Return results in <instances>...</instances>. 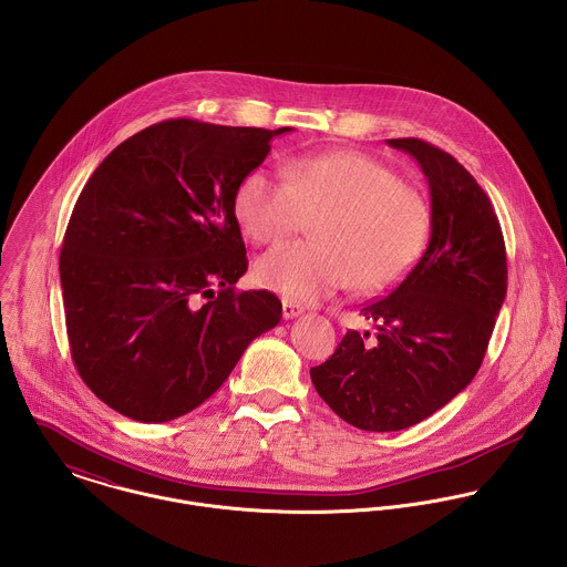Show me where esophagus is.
Wrapping results in <instances>:
<instances>
[{"mask_svg":"<svg viewBox=\"0 0 567 567\" xmlns=\"http://www.w3.org/2000/svg\"><path fill=\"white\" fill-rule=\"evenodd\" d=\"M302 307L300 305H296V302H291V300H282V317L285 319H293V317H298V315H302Z\"/></svg>","mask_w":567,"mask_h":567,"instance_id":"34e87169","label":"esophagus"}]
</instances>
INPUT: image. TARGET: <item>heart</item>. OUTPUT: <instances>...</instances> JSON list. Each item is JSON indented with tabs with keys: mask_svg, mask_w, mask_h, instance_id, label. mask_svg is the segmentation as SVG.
<instances>
[{
	"mask_svg": "<svg viewBox=\"0 0 567 567\" xmlns=\"http://www.w3.org/2000/svg\"><path fill=\"white\" fill-rule=\"evenodd\" d=\"M235 215L262 246L315 217V239L278 246L254 265L260 287L293 302H315L354 282L368 293L393 287L417 262L431 233L422 193L354 150L296 156L287 178L252 169L235 195Z\"/></svg>",
	"mask_w": 567,
	"mask_h": 567,
	"instance_id": "1",
	"label": "heart"
}]
</instances>
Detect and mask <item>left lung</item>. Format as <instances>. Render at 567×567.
<instances>
[{
    "instance_id": "obj_1",
    "label": "left lung",
    "mask_w": 567,
    "mask_h": 567,
    "mask_svg": "<svg viewBox=\"0 0 567 567\" xmlns=\"http://www.w3.org/2000/svg\"><path fill=\"white\" fill-rule=\"evenodd\" d=\"M422 167L431 241L415 267L361 313L377 334L348 330L311 368L317 393L348 424L391 433L447 404L476 377L506 296V250L492 199L447 152L389 138Z\"/></svg>"
}]
</instances>
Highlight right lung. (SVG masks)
Wrapping results in <instances>:
<instances>
[{
    "label": "right lung",
    "instance_id": "1",
    "mask_svg": "<svg viewBox=\"0 0 567 567\" xmlns=\"http://www.w3.org/2000/svg\"><path fill=\"white\" fill-rule=\"evenodd\" d=\"M289 130L167 120L84 185L61 250L64 323L78 374L117 413H189L280 321L271 291H235L248 271L235 195Z\"/></svg>",
    "mask_w": 567,
    "mask_h": 567
}]
</instances>
